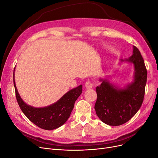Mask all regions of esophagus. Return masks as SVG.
<instances>
[{
	"instance_id": "esophagus-1",
	"label": "esophagus",
	"mask_w": 158,
	"mask_h": 158,
	"mask_svg": "<svg viewBox=\"0 0 158 158\" xmlns=\"http://www.w3.org/2000/svg\"><path fill=\"white\" fill-rule=\"evenodd\" d=\"M85 86L87 89H91V88H92V87H93V84L92 83V82H90V81L88 80V81H87L86 82H85Z\"/></svg>"
}]
</instances>
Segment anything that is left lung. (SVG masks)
<instances>
[{
  "instance_id": "1",
  "label": "left lung",
  "mask_w": 158,
  "mask_h": 158,
  "mask_svg": "<svg viewBox=\"0 0 158 158\" xmlns=\"http://www.w3.org/2000/svg\"><path fill=\"white\" fill-rule=\"evenodd\" d=\"M121 61L135 66L134 82L121 89L106 79H100L102 82L96 87L95 112L100 120L110 126L121 125L130 120L140 108L145 94L147 70L140 51L133 46V55Z\"/></svg>"
}]
</instances>
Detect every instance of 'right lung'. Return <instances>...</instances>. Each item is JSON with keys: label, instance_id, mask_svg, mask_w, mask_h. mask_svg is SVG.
<instances>
[{"label": "right lung", "instance_id": "1", "mask_svg": "<svg viewBox=\"0 0 158 158\" xmlns=\"http://www.w3.org/2000/svg\"><path fill=\"white\" fill-rule=\"evenodd\" d=\"M14 85L17 102L22 112L38 127L48 131L53 130L64 125L70 115L76 100L82 92V85H80L70 90L52 105L45 107L35 108L28 106L22 99L18 92L14 78Z\"/></svg>", "mask_w": 158, "mask_h": 158}]
</instances>
